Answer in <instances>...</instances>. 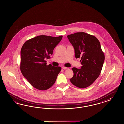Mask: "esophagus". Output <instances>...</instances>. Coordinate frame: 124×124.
Here are the masks:
<instances>
[{"instance_id": "obj_1", "label": "esophagus", "mask_w": 124, "mask_h": 124, "mask_svg": "<svg viewBox=\"0 0 124 124\" xmlns=\"http://www.w3.org/2000/svg\"><path fill=\"white\" fill-rule=\"evenodd\" d=\"M62 69H64V70H67V69H69V68L65 67H62Z\"/></svg>"}]
</instances>
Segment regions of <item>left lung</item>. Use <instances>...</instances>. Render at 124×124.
<instances>
[{
    "mask_svg": "<svg viewBox=\"0 0 124 124\" xmlns=\"http://www.w3.org/2000/svg\"><path fill=\"white\" fill-rule=\"evenodd\" d=\"M68 38L75 49V58H81L80 69L72 68L74 76L70 79L72 84L79 88L90 86L100 75L105 54L100 42L94 36L84 32L68 35Z\"/></svg>",
    "mask_w": 124,
    "mask_h": 124,
    "instance_id": "1",
    "label": "left lung"
}]
</instances>
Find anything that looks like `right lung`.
Returning <instances> with one entry per match:
<instances>
[{
	"mask_svg": "<svg viewBox=\"0 0 124 124\" xmlns=\"http://www.w3.org/2000/svg\"><path fill=\"white\" fill-rule=\"evenodd\" d=\"M62 37V35L57 37L39 35L28 40L22 47L20 70L31 85L38 90L50 88L61 70L59 66L47 65L45 59L50 57Z\"/></svg>",
	"mask_w": 124,
	"mask_h": 124,
	"instance_id": "right-lung-1",
	"label": "right lung"
}]
</instances>
